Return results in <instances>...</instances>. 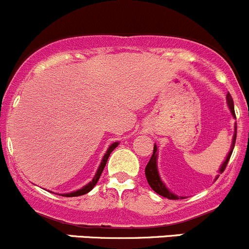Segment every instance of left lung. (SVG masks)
Returning <instances> with one entry per match:
<instances>
[{
    "label": "left lung",
    "mask_w": 249,
    "mask_h": 249,
    "mask_svg": "<svg viewBox=\"0 0 249 249\" xmlns=\"http://www.w3.org/2000/svg\"><path fill=\"white\" fill-rule=\"evenodd\" d=\"M227 102H228V107H229V109H230V112H231L232 117L236 118L235 108H233L232 97H231V95L229 94V92L227 94ZM235 142H236V126H235V132H233L231 147H230L229 153H228V155H227V158H225L224 162H223L222 166H220V169H219V171H218L219 173L224 172L225 167H227L228 162H229L230 157H231V154H232L233 147H235ZM157 159H158V147H157V144H154L153 155H152V158H150L149 162H148L147 166H145V170H144L145 177H147V180H148V184L150 185V188H152V189L154 190L157 194L161 195V196H164V197H167V199H170V200H178L179 197H182V196H178V195L173 194L172 192H170V190L166 188V185L164 184V182L161 180V178H160L159 171H158ZM218 177H219V175L215 177V179H217ZM182 199H184V197H182Z\"/></svg>",
    "instance_id": "1"
}]
</instances>
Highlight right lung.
<instances>
[{
    "label": "right lung",
    "instance_id": "1",
    "mask_svg": "<svg viewBox=\"0 0 249 249\" xmlns=\"http://www.w3.org/2000/svg\"><path fill=\"white\" fill-rule=\"evenodd\" d=\"M118 144H119V142H114V143H112V144L109 145V148H108V149H107L106 154H105V155H104V158H102V161H101V164H100L99 169H97L96 173H95V177L92 178V180H91V182H89V183H88L87 185H84V187H83L82 189L77 190V192L67 193V194H61L62 196H66V197L79 196V195H84V194H87V193H89L90 190H91L92 188H94L95 185H96L97 180L100 179V176H101V173H102V171H104L105 166H106V164H107V160H108V158H109L110 153H112L113 150H114L115 148L118 147Z\"/></svg>",
    "mask_w": 249,
    "mask_h": 249
}]
</instances>
